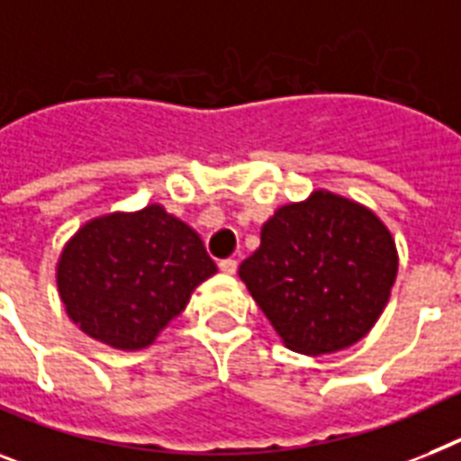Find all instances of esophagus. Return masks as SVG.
Returning <instances> with one entry per match:
<instances>
[{"instance_id": "1", "label": "esophagus", "mask_w": 461, "mask_h": 461, "mask_svg": "<svg viewBox=\"0 0 461 461\" xmlns=\"http://www.w3.org/2000/svg\"><path fill=\"white\" fill-rule=\"evenodd\" d=\"M220 272L227 274V276H231V274L237 272V260H231V258H227V260L220 262Z\"/></svg>"}]
</instances>
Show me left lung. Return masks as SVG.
Masks as SVG:
<instances>
[{
	"label": "left lung",
	"mask_w": 461,
	"mask_h": 461,
	"mask_svg": "<svg viewBox=\"0 0 461 461\" xmlns=\"http://www.w3.org/2000/svg\"><path fill=\"white\" fill-rule=\"evenodd\" d=\"M398 274L392 231L368 206L328 189L262 224L239 276L281 342L304 356L342 351L370 332Z\"/></svg>",
	"instance_id": "8db88e82"
}]
</instances>
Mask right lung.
<instances>
[{"label":"right lung","mask_w":461,"mask_h":461,"mask_svg":"<svg viewBox=\"0 0 461 461\" xmlns=\"http://www.w3.org/2000/svg\"><path fill=\"white\" fill-rule=\"evenodd\" d=\"M215 272L199 234L149 203L81 224L60 250L56 284L81 332L114 349L140 351Z\"/></svg>","instance_id":"right-lung-1"}]
</instances>
